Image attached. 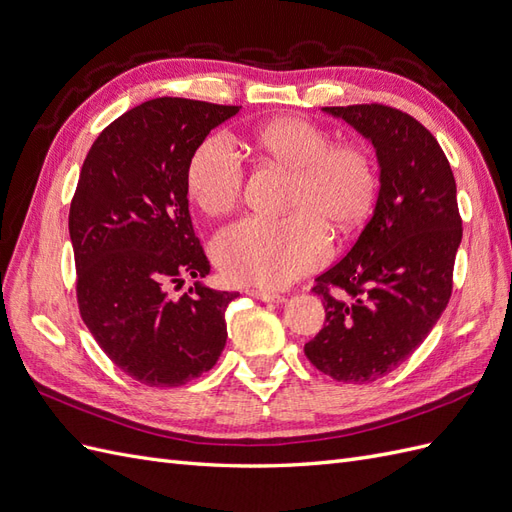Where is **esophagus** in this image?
Wrapping results in <instances>:
<instances>
[{
  "label": "esophagus",
  "instance_id": "esophagus-1",
  "mask_svg": "<svg viewBox=\"0 0 512 512\" xmlns=\"http://www.w3.org/2000/svg\"><path fill=\"white\" fill-rule=\"evenodd\" d=\"M247 294H252L254 299H258V301H265V303H282V301H284V294H280V292H271V290H258V288H252V290H247Z\"/></svg>",
  "mask_w": 512,
  "mask_h": 512
}]
</instances>
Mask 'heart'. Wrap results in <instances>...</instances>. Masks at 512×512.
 <instances>
[{
	"mask_svg": "<svg viewBox=\"0 0 512 512\" xmlns=\"http://www.w3.org/2000/svg\"><path fill=\"white\" fill-rule=\"evenodd\" d=\"M247 145L256 158L286 170V218H247L213 241V260L235 284L280 288L329 258L331 228L354 232L369 218L378 194V164L361 143H333L303 117H280L256 128ZM200 211L224 215L241 203L245 166L222 136L200 143L185 175Z\"/></svg>",
	"mask_w": 512,
	"mask_h": 512,
	"instance_id": "1",
	"label": "heart"
}]
</instances>
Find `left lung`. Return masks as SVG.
I'll return each mask as SVG.
<instances>
[{"instance_id":"left-lung-1","label":"left lung","mask_w":512,"mask_h":512,"mask_svg":"<svg viewBox=\"0 0 512 512\" xmlns=\"http://www.w3.org/2000/svg\"><path fill=\"white\" fill-rule=\"evenodd\" d=\"M376 147L380 194L350 252L316 277L324 327L305 356L337 382L367 384L408 361L453 292L457 185L421 121L386 104L324 106Z\"/></svg>"}]
</instances>
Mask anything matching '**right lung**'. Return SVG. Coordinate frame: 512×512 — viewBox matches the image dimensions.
I'll return each instance as SVG.
<instances>
[{
    "instance_id": "add662e5",
    "label": "right lung",
    "mask_w": 512,
    "mask_h": 512,
    "mask_svg": "<svg viewBox=\"0 0 512 512\" xmlns=\"http://www.w3.org/2000/svg\"><path fill=\"white\" fill-rule=\"evenodd\" d=\"M239 106L156 98L100 132L70 203L76 301L89 333L123 374L147 386L203 376L226 346L228 303L239 292L194 284L209 260L188 209V164Z\"/></svg>"
}]
</instances>
